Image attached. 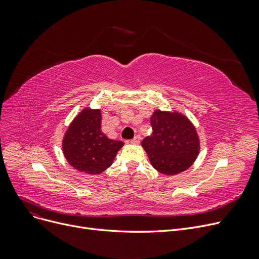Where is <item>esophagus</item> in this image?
<instances>
[{
  "label": "esophagus",
  "instance_id": "34e87169",
  "mask_svg": "<svg viewBox=\"0 0 259 259\" xmlns=\"http://www.w3.org/2000/svg\"><path fill=\"white\" fill-rule=\"evenodd\" d=\"M131 143L134 144V145H138V144L140 143V136H139V135L135 136L134 138H133V139L131 140Z\"/></svg>",
  "mask_w": 259,
  "mask_h": 259
}]
</instances>
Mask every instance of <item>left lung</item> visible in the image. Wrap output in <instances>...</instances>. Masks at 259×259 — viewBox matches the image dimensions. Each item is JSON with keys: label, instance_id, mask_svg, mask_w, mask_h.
Instances as JSON below:
<instances>
[{"label": "left lung", "instance_id": "left-lung-1", "mask_svg": "<svg viewBox=\"0 0 259 259\" xmlns=\"http://www.w3.org/2000/svg\"><path fill=\"white\" fill-rule=\"evenodd\" d=\"M152 134L142 143L151 165L173 176L189 168L200 152V139L192 122L177 111L155 110L150 117Z\"/></svg>", "mask_w": 259, "mask_h": 259}]
</instances>
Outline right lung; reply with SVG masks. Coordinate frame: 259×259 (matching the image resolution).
<instances>
[{"mask_svg":"<svg viewBox=\"0 0 259 259\" xmlns=\"http://www.w3.org/2000/svg\"><path fill=\"white\" fill-rule=\"evenodd\" d=\"M121 140L108 138L101 131L100 109L84 108L70 123L62 139V152L73 168L90 175L101 174L110 167Z\"/></svg>","mask_w":259,"mask_h":259,"instance_id":"obj_1","label":"right lung"}]
</instances>
